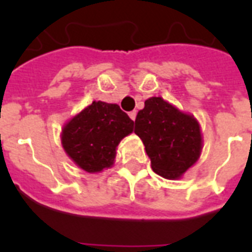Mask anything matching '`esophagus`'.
I'll use <instances>...</instances> for the list:
<instances>
[{"instance_id":"esophagus-1","label":"esophagus","mask_w":252,"mask_h":252,"mask_svg":"<svg viewBox=\"0 0 252 252\" xmlns=\"http://www.w3.org/2000/svg\"><path fill=\"white\" fill-rule=\"evenodd\" d=\"M136 115H137V112H136V111H130L129 118L132 119V120H134V119H136Z\"/></svg>"}]
</instances>
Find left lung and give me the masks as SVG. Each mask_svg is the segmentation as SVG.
I'll use <instances>...</instances> for the list:
<instances>
[{
	"instance_id": "8db88e82",
	"label": "left lung",
	"mask_w": 252,
	"mask_h": 252,
	"mask_svg": "<svg viewBox=\"0 0 252 252\" xmlns=\"http://www.w3.org/2000/svg\"><path fill=\"white\" fill-rule=\"evenodd\" d=\"M152 168L166 179H176L191 167L201 152L199 123L159 96L145 100L134 120Z\"/></svg>"
}]
</instances>
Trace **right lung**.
<instances>
[{
  "label": "right lung",
  "mask_w": 252,
  "mask_h": 252,
  "mask_svg": "<svg viewBox=\"0 0 252 252\" xmlns=\"http://www.w3.org/2000/svg\"><path fill=\"white\" fill-rule=\"evenodd\" d=\"M133 132V120L118 104L93 102L64 126L61 141L65 152L87 172L110 167L116 146Z\"/></svg>",
  "instance_id": "add662e5"
}]
</instances>
